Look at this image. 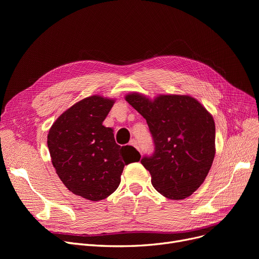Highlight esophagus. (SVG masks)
Instances as JSON below:
<instances>
[{
  "mask_svg": "<svg viewBox=\"0 0 259 259\" xmlns=\"http://www.w3.org/2000/svg\"><path fill=\"white\" fill-rule=\"evenodd\" d=\"M129 145H130V146H133L134 148H137V149H138V150H139V146H138V142H137V141H135V140H131V141H130V143H129Z\"/></svg>",
  "mask_w": 259,
  "mask_h": 259,
  "instance_id": "obj_1",
  "label": "esophagus"
}]
</instances>
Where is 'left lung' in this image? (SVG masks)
Listing matches in <instances>:
<instances>
[{"instance_id":"8db88e82","label":"left lung","mask_w":259,"mask_h":259,"mask_svg":"<svg viewBox=\"0 0 259 259\" xmlns=\"http://www.w3.org/2000/svg\"><path fill=\"white\" fill-rule=\"evenodd\" d=\"M126 101L146 118L154 152L142 165L157 192L170 199L189 197L206 180L215 155V122L189 95L161 94L153 101L132 92Z\"/></svg>"}]
</instances>
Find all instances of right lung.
Masks as SVG:
<instances>
[{"instance_id":"right-lung-1","label":"right lung","mask_w":259,"mask_h":259,"mask_svg":"<svg viewBox=\"0 0 259 259\" xmlns=\"http://www.w3.org/2000/svg\"><path fill=\"white\" fill-rule=\"evenodd\" d=\"M114 100L92 95L71 106L49 129L47 145L53 167L69 191L98 201L117 189L125 165V153L141 154L131 146L115 143L113 130L103 121ZM132 160V161H133Z\"/></svg>"}]
</instances>
